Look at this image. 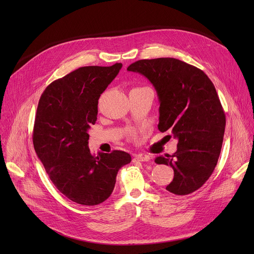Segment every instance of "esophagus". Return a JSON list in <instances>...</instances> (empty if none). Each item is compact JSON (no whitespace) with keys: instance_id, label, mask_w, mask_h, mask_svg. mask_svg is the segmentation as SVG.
Returning a JSON list of instances; mask_svg holds the SVG:
<instances>
[{"instance_id":"obj_1","label":"esophagus","mask_w":254,"mask_h":254,"mask_svg":"<svg viewBox=\"0 0 254 254\" xmlns=\"http://www.w3.org/2000/svg\"><path fill=\"white\" fill-rule=\"evenodd\" d=\"M150 161V157L149 155H144V154H139L137 156H135V158L132 159V162H140V163H144V162H149Z\"/></svg>"}]
</instances>
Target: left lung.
I'll list each match as a JSON object with an SVG mask.
<instances>
[{
    "instance_id": "left-lung-1",
    "label": "left lung",
    "mask_w": 254,
    "mask_h": 254,
    "mask_svg": "<svg viewBox=\"0 0 254 254\" xmlns=\"http://www.w3.org/2000/svg\"><path fill=\"white\" fill-rule=\"evenodd\" d=\"M127 71L153 84L159 100L158 129L178 139L174 154L155 158L174 170L166 190L178 195L195 191L212 175L222 147L225 114L214 84L201 69L172 58L140 60Z\"/></svg>"
}]
</instances>
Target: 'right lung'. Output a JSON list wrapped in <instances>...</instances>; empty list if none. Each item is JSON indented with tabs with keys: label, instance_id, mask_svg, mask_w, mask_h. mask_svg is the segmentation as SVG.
I'll list each match as a JSON object with an SVG mask.
<instances>
[{
	"label": "right lung",
	"instance_id": "1",
	"mask_svg": "<svg viewBox=\"0 0 254 254\" xmlns=\"http://www.w3.org/2000/svg\"><path fill=\"white\" fill-rule=\"evenodd\" d=\"M123 64L81 66L51 82L39 100L33 143L56 188L71 201L95 206L112 193L118 170L131 157L122 150L92 155L88 128L98 103Z\"/></svg>",
	"mask_w": 254,
	"mask_h": 254
}]
</instances>
